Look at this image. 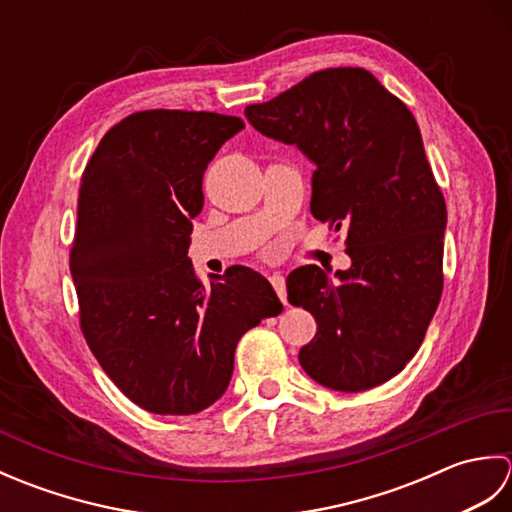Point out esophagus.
Wrapping results in <instances>:
<instances>
[{"mask_svg":"<svg viewBox=\"0 0 512 512\" xmlns=\"http://www.w3.org/2000/svg\"><path fill=\"white\" fill-rule=\"evenodd\" d=\"M270 284H273V288H275V292H277V297L281 299V303H284V306H288V299H286V279H284V275H281V273H273V275H270Z\"/></svg>","mask_w":512,"mask_h":512,"instance_id":"esophagus-1","label":"esophagus"}]
</instances>
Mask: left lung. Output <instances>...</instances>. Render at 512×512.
<instances>
[{"label": "left lung", "mask_w": 512, "mask_h": 512, "mask_svg": "<svg viewBox=\"0 0 512 512\" xmlns=\"http://www.w3.org/2000/svg\"><path fill=\"white\" fill-rule=\"evenodd\" d=\"M244 114L312 162L310 211L347 233L350 268L288 275V301L319 325L301 367L336 391L385 383L418 352L444 281L447 204L416 118L363 68L314 72Z\"/></svg>", "instance_id": "obj_1"}]
</instances>
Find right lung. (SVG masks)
<instances>
[{
    "mask_svg": "<svg viewBox=\"0 0 512 512\" xmlns=\"http://www.w3.org/2000/svg\"><path fill=\"white\" fill-rule=\"evenodd\" d=\"M242 129L215 112H136L83 171L70 250L81 330L112 383L160 416L211 407L242 334L284 308L255 270H226L204 288L187 257L204 171Z\"/></svg>",
    "mask_w": 512,
    "mask_h": 512,
    "instance_id": "right-lung-1",
    "label": "right lung"
}]
</instances>
